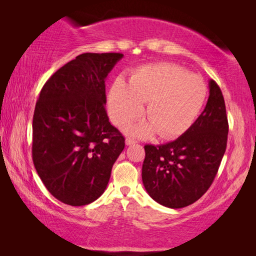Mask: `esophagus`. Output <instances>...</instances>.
<instances>
[{"label":"esophagus","instance_id":"34e87169","mask_svg":"<svg viewBox=\"0 0 256 256\" xmlns=\"http://www.w3.org/2000/svg\"><path fill=\"white\" fill-rule=\"evenodd\" d=\"M125 144H126V146H131V144H136V141L133 140V138H126V140H125Z\"/></svg>","mask_w":256,"mask_h":256}]
</instances>
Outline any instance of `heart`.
Instances as JSON below:
<instances>
[{"label":"heart","instance_id":"obj_1","mask_svg":"<svg viewBox=\"0 0 256 256\" xmlns=\"http://www.w3.org/2000/svg\"><path fill=\"white\" fill-rule=\"evenodd\" d=\"M206 86L201 76L190 74L172 63L144 66L133 73L130 84L118 78L107 96L110 120L124 126L144 114L149 122L131 125L126 133L149 138L157 132L162 138L180 136L196 122L206 98Z\"/></svg>","mask_w":256,"mask_h":256}]
</instances>
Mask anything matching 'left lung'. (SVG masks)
<instances>
[{"label": "left lung", "instance_id": "8db88e82", "mask_svg": "<svg viewBox=\"0 0 256 256\" xmlns=\"http://www.w3.org/2000/svg\"><path fill=\"white\" fill-rule=\"evenodd\" d=\"M209 99L194 124L175 141L144 146L142 182L156 202L172 209L198 201L214 182L226 151L228 120L219 86L209 81Z\"/></svg>", "mask_w": 256, "mask_h": 256}]
</instances>
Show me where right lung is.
Returning a JSON list of instances; mask_svg holds the SVG:
<instances>
[{
    "label": "right lung",
    "instance_id": "1",
    "mask_svg": "<svg viewBox=\"0 0 256 256\" xmlns=\"http://www.w3.org/2000/svg\"><path fill=\"white\" fill-rule=\"evenodd\" d=\"M120 53H84L42 86L32 118V162L48 192L80 206L105 192L125 138L106 112L105 81Z\"/></svg>",
    "mask_w": 256,
    "mask_h": 256
}]
</instances>
